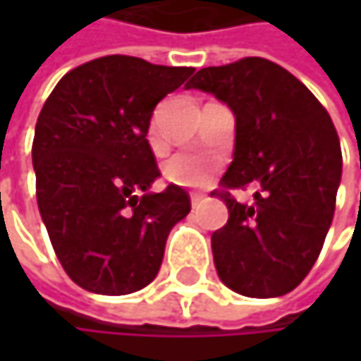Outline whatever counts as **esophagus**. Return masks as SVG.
<instances>
[{
  "label": "esophagus",
  "instance_id": "obj_1",
  "mask_svg": "<svg viewBox=\"0 0 361 361\" xmlns=\"http://www.w3.org/2000/svg\"><path fill=\"white\" fill-rule=\"evenodd\" d=\"M202 198H204L202 194H192V196H190V200H192V207L200 204V202H202Z\"/></svg>",
  "mask_w": 361,
  "mask_h": 361
}]
</instances>
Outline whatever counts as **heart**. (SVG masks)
Returning <instances> with one entry per match:
<instances>
[{
	"label": "heart",
	"mask_w": 361,
	"mask_h": 361,
	"mask_svg": "<svg viewBox=\"0 0 361 361\" xmlns=\"http://www.w3.org/2000/svg\"><path fill=\"white\" fill-rule=\"evenodd\" d=\"M165 176H167V180L180 183V185L202 188L213 178V165L202 159H196V157L178 154L167 163Z\"/></svg>",
	"instance_id": "obj_1"
}]
</instances>
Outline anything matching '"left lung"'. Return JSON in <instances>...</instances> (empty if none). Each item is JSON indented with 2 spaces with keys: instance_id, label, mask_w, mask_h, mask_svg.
I'll return each mask as SVG.
<instances>
[{
  "instance_id": "1",
  "label": "left lung",
  "mask_w": 361,
  "mask_h": 361,
  "mask_svg": "<svg viewBox=\"0 0 361 361\" xmlns=\"http://www.w3.org/2000/svg\"><path fill=\"white\" fill-rule=\"evenodd\" d=\"M185 90L213 94L234 112L224 185H259L251 204L217 194L228 207V224L211 236L217 276L245 297H282L310 274L332 224L343 173L332 118L297 77L265 58L200 68Z\"/></svg>"
}]
</instances>
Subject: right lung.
I'll list each match as a JSON object with an SVG mask.
<instances>
[{"label":"right lung","instance_id":"add662e5","mask_svg":"<svg viewBox=\"0 0 361 361\" xmlns=\"http://www.w3.org/2000/svg\"><path fill=\"white\" fill-rule=\"evenodd\" d=\"M194 73L133 56H104L66 73L39 112L37 204L64 271L96 295L148 286L188 192L161 178L146 140L154 106ZM135 191H144L137 197Z\"/></svg>","mask_w":361,"mask_h":361}]
</instances>
